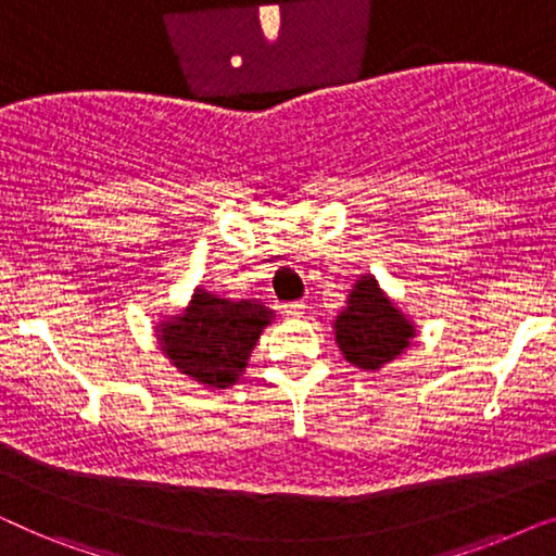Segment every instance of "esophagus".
Returning a JSON list of instances; mask_svg holds the SVG:
<instances>
[{"label": "esophagus", "mask_w": 556, "mask_h": 556, "mask_svg": "<svg viewBox=\"0 0 556 556\" xmlns=\"http://www.w3.org/2000/svg\"><path fill=\"white\" fill-rule=\"evenodd\" d=\"M280 308H283V314L288 318H301L303 314H306V303H303V301H291V303H286V306H280Z\"/></svg>", "instance_id": "34e87169"}]
</instances>
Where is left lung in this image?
Here are the masks:
<instances>
[{
    "label": "left lung",
    "instance_id": "obj_1",
    "mask_svg": "<svg viewBox=\"0 0 556 556\" xmlns=\"http://www.w3.org/2000/svg\"><path fill=\"white\" fill-rule=\"evenodd\" d=\"M339 352L364 371H379L413 346L415 324L394 306L377 278L364 273L333 321Z\"/></svg>",
    "mask_w": 556,
    "mask_h": 556
}]
</instances>
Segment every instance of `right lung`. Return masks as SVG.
<instances>
[{
  "mask_svg": "<svg viewBox=\"0 0 556 556\" xmlns=\"http://www.w3.org/2000/svg\"><path fill=\"white\" fill-rule=\"evenodd\" d=\"M273 318L276 314L255 299H219L194 288L187 308L159 321L154 329L162 354L179 375L207 390H230Z\"/></svg>",
  "mask_w": 556,
  "mask_h": 556,
  "instance_id": "right-lung-1",
  "label": "right lung"
}]
</instances>
